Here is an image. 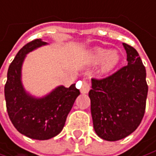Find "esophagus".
<instances>
[{"instance_id":"obj_1","label":"esophagus","mask_w":156,"mask_h":156,"mask_svg":"<svg viewBox=\"0 0 156 156\" xmlns=\"http://www.w3.org/2000/svg\"><path fill=\"white\" fill-rule=\"evenodd\" d=\"M89 90H90V84L87 81L84 80L83 81V86H82V88H81L80 91H81L82 94H87V93L89 92Z\"/></svg>"}]
</instances>
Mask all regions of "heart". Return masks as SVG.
<instances>
[{
    "instance_id": "b5f03b06",
    "label": "heart",
    "mask_w": 156,
    "mask_h": 156,
    "mask_svg": "<svg viewBox=\"0 0 156 156\" xmlns=\"http://www.w3.org/2000/svg\"><path fill=\"white\" fill-rule=\"evenodd\" d=\"M89 59L92 64H97L103 61L99 71L102 74H106L112 71L120 62V55L118 50L116 49L108 51V50L103 47H94L90 52Z\"/></svg>"
}]
</instances>
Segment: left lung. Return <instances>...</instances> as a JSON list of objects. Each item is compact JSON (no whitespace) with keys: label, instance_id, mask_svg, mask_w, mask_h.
I'll list each match as a JSON object with an SVG mask.
<instances>
[{"label":"left lung","instance_id":"1","mask_svg":"<svg viewBox=\"0 0 156 156\" xmlns=\"http://www.w3.org/2000/svg\"><path fill=\"white\" fill-rule=\"evenodd\" d=\"M128 65L103 79L92 78L89 91L95 133L107 141L122 139L144 117L148 87L146 68L136 50L123 43Z\"/></svg>","mask_w":156,"mask_h":156}]
</instances>
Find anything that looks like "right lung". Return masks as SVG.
<instances>
[{
    "label": "right lung",
    "mask_w": 156,
    "mask_h": 156,
    "mask_svg": "<svg viewBox=\"0 0 156 156\" xmlns=\"http://www.w3.org/2000/svg\"><path fill=\"white\" fill-rule=\"evenodd\" d=\"M46 44V42L36 39L19 51L9 67L4 87L8 114L13 126L20 133L37 140L50 139L62 130L80 94L75 84L69 87L59 86L43 97L33 96L26 91L21 80L24 60L28 52Z\"/></svg>",
    "instance_id": "right-lung-1"
}]
</instances>
